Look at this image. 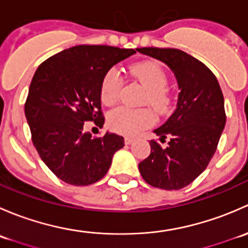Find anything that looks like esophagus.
Wrapping results in <instances>:
<instances>
[{"label": "esophagus", "instance_id": "esophagus-1", "mask_svg": "<svg viewBox=\"0 0 248 248\" xmlns=\"http://www.w3.org/2000/svg\"><path fill=\"white\" fill-rule=\"evenodd\" d=\"M133 141H134V138H132V137H126V138H124V144L126 145L132 144Z\"/></svg>", "mask_w": 248, "mask_h": 248}]
</instances>
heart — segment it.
<instances>
[{"label": "heart", "instance_id": "b5f03b06", "mask_svg": "<svg viewBox=\"0 0 248 248\" xmlns=\"http://www.w3.org/2000/svg\"><path fill=\"white\" fill-rule=\"evenodd\" d=\"M131 74L146 89L142 103L149 104L158 115H166L171 109V96L169 93L168 76L159 63L142 61L131 67ZM122 78L116 68H110L101 84V99L107 106H112L120 98ZM155 114L149 108L132 109L127 107L112 110L108 115V126L115 133L122 136H136L142 129L154 126Z\"/></svg>", "mask_w": 248, "mask_h": 248}]
</instances>
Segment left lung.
Segmentation results:
<instances>
[{
	"label": "left lung",
	"instance_id": "left-lung-1",
	"mask_svg": "<svg viewBox=\"0 0 248 248\" xmlns=\"http://www.w3.org/2000/svg\"><path fill=\"white\" fill-rule=\"evenodd\" d=\"M139 52L168 64L177 79V108L150 140L151 154L139 163L151 186L176 191L188 186L206 169L226 124L224 98L215 74L187 52L170 47H140Z\"/></svg>",
	"mask_w": 248,
	"mask_h": 248
}]
</instances>
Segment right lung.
I'll list each match as a JSON object with an SVG mask.
<instances>
[{
    "instance_id": "right-lung-1",
    "label": "right lung",
    "mask_w": 248,
    "mask_h": 248,
    "mask_svg": "<svg viewBox=\"0 0 248 248\" xmlns=\"http://www.w3.org/2000/svg\"><path fill=\"white\" fill-rule=\"evenodd\" d=\"M134 49L77 46L46 60L37 68L25 102L31 139L42 161L59 179L76 186L101 180L124 138L107 131L84 132V122L104 124L101 84L114 64Z\"/></svg>"
}]
</instances>
